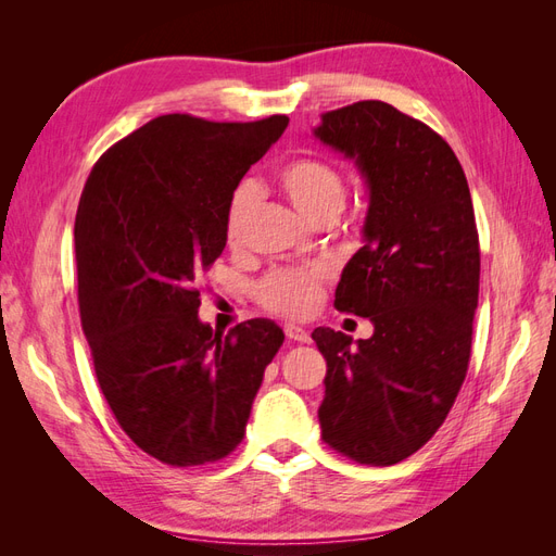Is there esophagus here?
Masks as SVG:
<instances>
[{
    "label": "esophagus",
    "mask_w": 556,
    "mask_h": 556,
    "mask_svg": "<svg viewBox=\"0 0 556 556\" xmlns=\"http://www.w3.org/2000/svg\"><path fill=\"white\" fill-rule=\"evenodd\" d=\"M285 336H288L290 341H296V343H308L311 341V333L299 325H285Z\"/></svg>",
    "instance_id": "esophagus-1"
}]
</instances>
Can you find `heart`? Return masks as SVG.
Segmentation results:
<instances>
[{
	"label": "heart",
	"mask_w": 556,
	"mask_h": 556,
	"mask_svg": "<svg viewBox=\"0 0 556 556\" xmlns=\"http://www.w3.org/2000/svg\"><path fill=\"white\" fill-rule=\"evenodd\" d=\"M278 185L290 199V204L311 223L336 217L345 204V180L341 172L325 160L296 157L280 166ZM257 201V185L252 180L241 182L231 192L225 213V237L229 243H239L252 206ZM329 278L327 266H299L276 268L257 285L262 304L280 315L304 317L319 301L323 282Z\"/></svg>",
	"instance_id": "1"
}]
</instances>
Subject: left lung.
I'll return each instance as SVG.
<instances>
[{
	"label": "left lung",
	"instance_id": "obj_1",
	"mask_svg": "<svg viewBox=\"0 0 556 556\" xmlns=\"http://www.w3.org/2000/svg\"><path fill=\"white\" fill-rule=\"evenodd\" d=\"M313 134L355 162L368 190L364 245L333 306L374 325L357 343L313 331L327 359L319 427L345 457L392 466L439 431L466 378L480 285L473 201L452 148L390 104L329 111Z\"/></svg>",
	"mask_w": 556,
	"mask_h": 556
}]
</instances>
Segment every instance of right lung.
<instances>
[{
	"label": "right lung",
	"instance_id": "obj_1",
	"mask_svg": "<svg viewBox=\"0 0 556 556\" xmlns=\"http://www.w3.org/2000/svg\"><path fill=\"white\" fill-rule=\"evenodd\" d=\"M288 123L160 115L111 146L83 188L74 245L94 374L117 425L164 464L217 462L243 441L285 341L264 317L213 333L197 280L225 250L231 192Z\"/></svg>",
	"mask_w": 556,
	"mask_h": 556
}]
</instances>
